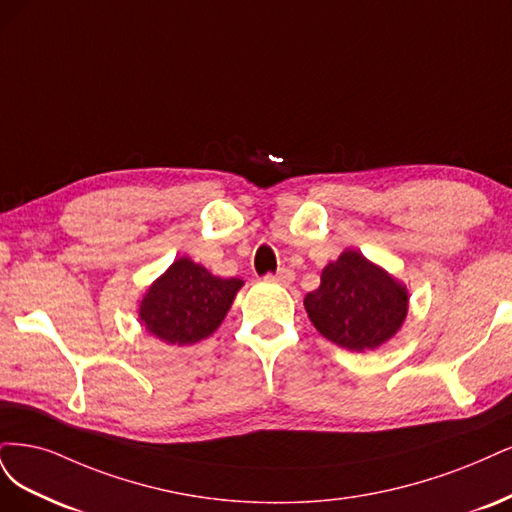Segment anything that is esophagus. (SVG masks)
Masks as SVG:
<instances>
[{"label":"esophagus","mask_w":512,"mask_h":512,"mask_svg":"<svg viewBox=\"0 0 512 512\" xmlns=\"http://www.w3.org/2000/svg\"><path fill=\"white\" fill-rule=\"evenodd\" d=\"M270 280H274V283H280V285H289L291 280L295 278V272L289 270V268H280L274 276H268Z\"/></svg>","instance_id":"34e87169"}]
</instances>
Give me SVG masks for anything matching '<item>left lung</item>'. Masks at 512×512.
<instances>
[{"instance_id": "obj_1", "label": "left lung", "mask_w": 512, "mask_h": 512, "mask_svg": "<svg viewBox=\"0 0 512 512\" xmlns=\"http://www.w3.org/2000/svg\"><path fill=\"white\" fill-rule=\"evenodd\" d=\"M408 289L385 268L346 249L321 272L319 289L304 308L317 332L346 351H374L400 332L408 315Z\"/></svg>"}]
</instances>
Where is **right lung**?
<instances>
[{
  "instance_id": "add662e5",
  "label": "right lung",
  "mask_w": 512,
  "mask_h": 512,
  "mask_svg": "<svg viewBox=\"0 0 512 512\" xmlns=\"http://www.w3.org/2000/svg\"><path fill=\"white\" fill-rule=\"evenodd\" d=\"M242 285L240 278L214 276L189 257H178L142 295L140 325L174 346L206 340L223 323Z\"/></svg>"
}]
</instances>
